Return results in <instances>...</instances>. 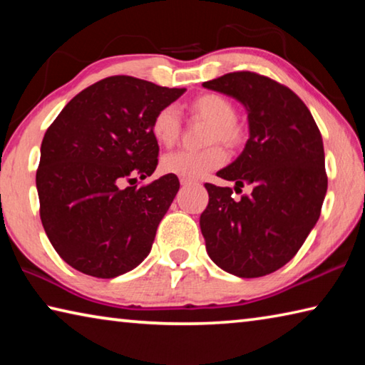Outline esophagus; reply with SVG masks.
Here are the masks:
<instances>
[{
    "label": "esophagus",
    "instance_id": "34e87169",
    "mask_svg": "<svg viewBox=\"0 0 365 365\" xmlns=\"http://www.w3.org/2000/svg\"><path fill=\"white\" fill-rule=\"evenodd\" d=\"M180 183L183 185V187H187V185H193L195 180H190V178H180Z\"/></svg>",
    "mask_w": 365,
    "mask_h": 365
}]
</instances>
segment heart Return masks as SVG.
<instances>
[{
  "label": "heart",
  "instance_id": "obj_1",
  "mask_svg": "<svg viewBox=\"0 0 365 365\" xmlns=\"http://www.w3.org/2000/svg\"><path fill=\"white\" fill-rule=\"evenodd\" d=\"M190 110L197 117H202L212 122L211 132H209V141H222L227 146H238L243 143L245 130L237 122V108L227 98L205 93L195 98L190 103ZM180 133V117L174 106H164L154 114L151 120V135L153 138L163 146H172ZM225 163V153L220 146L214 145L206 150H178L165 154L160 160V168L165 174H172L182 178L205 177L207 172L220 168Z\"/></svg>",
  "mask_w": 365,
  "mask_h": 365
}]
</instances>
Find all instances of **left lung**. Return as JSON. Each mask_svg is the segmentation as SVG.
Masks as SVG:
<instances>
[{"label":"left lung","mask_w":365,"mask_h":365,"mask_svg":"<svg viewBox=\"0 0 365 365\" xmlns=\"http://www.w3.org/2000/svg\"><path fill=\"white\" fill-rule=\"evenodd\" d=\"M202 86L238 100L250 122L243 153L217 172L250 193L205 183L207 255L228 274L264 277L292 261L319 220L329 183L322 135L301 98L269 77L230 72Z\"/></svg>","instance_id":"left-lung-1"}]
</instances>
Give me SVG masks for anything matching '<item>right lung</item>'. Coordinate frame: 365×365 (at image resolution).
Here are the masks:
<instances>
[{"instance_id":"obj_1","label":"right lung","mask_w":365,"mask_h":365,"mask_svg":"<svg viewBox=\"0 0 365 365\" xmlns=\"http://www.w3.org/2000/svg\"><path fill=\"white\" fill-rule=\"evenodd\" d=\"M185 88L130 76L90 85L66 104L41 141L40 219L49 242L82 274L114 279L150 255L159 222L180 188L168 174L143 187L159 146L151 120Z\"/></svg>"}]
</instances>
